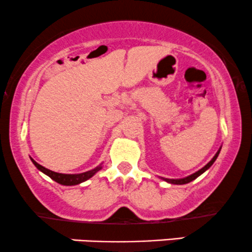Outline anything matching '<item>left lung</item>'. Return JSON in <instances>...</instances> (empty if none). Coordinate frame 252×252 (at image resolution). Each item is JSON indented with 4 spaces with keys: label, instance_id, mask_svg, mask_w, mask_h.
Masks as SVG:
<instances>
[{
    "label": "left lung",
    "instance_id": "8db88e82",
    "mask_svg": "<svg viewBox=\"0 0 252 252\" xmlns=\"http://www.w3.org/2000/svg\"><path fill=\"white\" fill-rule=\"evenodd\" d=\"M220 149H221V148H219L218 152L216 153V155L212 158V160H211L210 162L206 164V166H204L201 169H199L198 172L193 173V174H190V175H189V176H186V178H182V179H164V178H162V179H163L164 181L169 182V184H173V185H185V184H189V182L193 181V180H194V179L198 178V176H200V175L202 174V173L206 172V170L209 169L210 167L212 166L213 163H215V161L217 160V158H218L219 153H220Z\"/></svg>",
    "mask_w": 252,
    "mask_h": 252
}]
</instances>
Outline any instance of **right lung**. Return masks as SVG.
I'll return each mask as SVG.
<instances>
[{
	"label": "right lung",
	"mask_w": 252,
	"mask_h": 252,
	"mask_svg": "<svg viewBox=\"0 0 252 252\" xmlns=\"http://www.w3.org/2000/svg\"><path fill=\"white\" fill-rule=\"evenodd\" d=\"M31 160H32V162L34 163V166H35L36 168L40 170V172H42L43 174L50 176L52 180H54L60 185H63V186H74V185L82 184V182L89 180L90 178H92V176L96 174L98 170H100L103 168L102 164H99V166H97L96 168L88 170V172L80 173V174H63V173H57V172H53V170H51V169L45 168V167H42L41 164L37 163L36 161H34L32 158H31Z\"/></svg>",
	"instance_id": "right-lung-1"
}]
</instances>
